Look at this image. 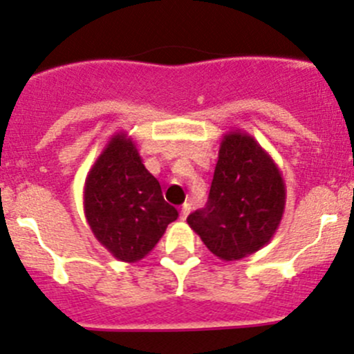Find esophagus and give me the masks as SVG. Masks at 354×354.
Returning <instances> with one entry per match:
<instances>
[{
	"mask_svg": "<svg viewBox=\"0 0 354 354\" xmlns=\"http://www.w3.org/2000/svg\"><path fill=\"white\" fill-rule=\"evenodd\" d=\"M190 209H192L190 203H183V205H181V212H180V219L181 221L187 219V216L190 214Z\"/></svg>",
	"mask_w": 354,
	"mask_h": 354,
	"instance_id": "esophagus-1",
	"label": "esophagus"
}]
</instances>
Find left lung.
<instances>
[{
  "label": "left lung",
  "mask_w": 354,
  "mask_h": 354,
  "mask_svg": "<svg viewBox=\"0 0 354 354\" xmlns=\"http://www.w3.org/2000/svg\"><path fill=\"white\" fill-rule=\"evenodd\" d=\"M284 205L286 185L277 164L252 135L233 130L221 142L207 207L187 223L214 255L233 262L272 240Z\"/></svg>",
  "instance_id": "1"
}]
</instances>
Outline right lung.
<instances>
[{"mask_svg":"<svg viewBox=\"0 0 354 354\" xmlns=\"http://www.w3.org/2000/svg\"><path fill=\"white\" fill-rule=\"evenodd\" d=\"M84 212L92 233L121 262L133 263L154 250L178 210L145 169L133 138L114 133L85 178Z\"/></svg>","mask_w":354,"mask_h":354,"instance_id":"1","label":"right lung"}]
</instances>
